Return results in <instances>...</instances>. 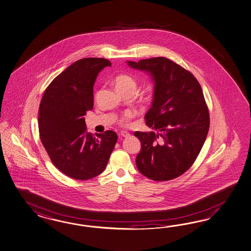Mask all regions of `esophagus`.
<instances>
[{
	"label": "esophagus",
	"instance_id": "1",
	"mask_svg": "<svg viewBox=\"0 0 251 251\" xmlns=\"http://www.w3.org/2000/svg\"><path fill=\"white\" fill-rule=\"evenodd\" d=\"M120 135L122 137H129L130 134H129L128 131H126V130H122V131L120 132Z\"/></svg>",
	"mask_w": 251,
	"mask_h": 251
}]
</instances>
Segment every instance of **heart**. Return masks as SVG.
Masks as SVG:
<instances>
[{
	"label": "heart",
	"instance_id": "b5f03b06",
	"mask_svg": "<svg viewBox=\"0 0 251 251\" xmlns=\"http://www.w3.org/2000/svg\"><path fill=\"white\" fill-rule=\"evenodd\" d=\"M115 85L118 91L120 93H127V92H135L137 87V83L135 79L132 76L128 75H120L115 78ZM134 112L131 110H127L122 114L118 122L121 125H126L131 118L134 117Z\"/></svg>",
	"mask_w": 251,
	"mask_h": 251
}]
</instances>
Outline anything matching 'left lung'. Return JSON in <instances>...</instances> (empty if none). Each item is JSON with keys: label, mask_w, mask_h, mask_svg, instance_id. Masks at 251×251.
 I'll list each match as a JSON object with an SVG mask.
<instances>
[{"label": "left lung", "mask_w": 251, "mask_h": 251, "mask_svg": "<svg viewBox=\"0 0 251 251\" xmlns=\"http://www.w3.org/2000/svg\"><path fill=\"white\" fill-rule=\"evenodd\" d=\"M128 64L154 80L152 106L145 119L156 131L134 132L142 144L137 168L154 181L174 179L193 165L208 134L210 114L202 89L190 71L165 57Z\"/></svg>", "instance_id": "obj_1"}]
</instances>
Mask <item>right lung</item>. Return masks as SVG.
<instances>
[{"label": "right lung", "mask_w": 251, "mask_h": 251, "mask_svg": "<svg viewBox=\"0 0 251 251\" xmlns=\"http://www.w3.org/2000/svg\"><path fill=\"white\" fill-rule=\"evenodd\" d=\"M111 66L104 58L76 61L46 88L38 109L41 143L52 164L64 175L87 180L101 174L114 149L113 130L93 136L84 115L94 106L93 86L99 72Z\"/></svg>", "instance_id": "add662e5"}]
</instances>
